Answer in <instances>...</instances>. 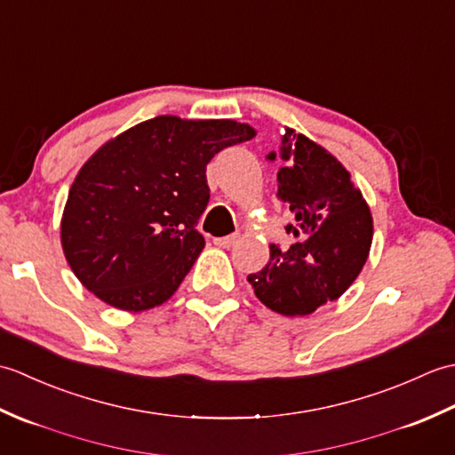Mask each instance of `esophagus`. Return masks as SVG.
<instances>
[{
	"mask_svg": "<svg viewBox=\"0 0 455 455\" xmlns=\"http://www.w3.org/2000/svg\"><path fill=\"white\" fill-rule=\"evenodd\" d=\"M238 240H240V235L236 233V235H228V236H219V238L212 240V243H215L220 248H230V246H235Z\"/></svg>",
	"mask_w": 455,
	"mask_h": 455,
	"instance_id": "obj_1",
	"label": "esophagus"
}]
</instances>
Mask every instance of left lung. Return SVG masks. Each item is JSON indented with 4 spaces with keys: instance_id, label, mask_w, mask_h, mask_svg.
<instances>
[{
    "instance_id": "obj_1",
    "label": "left lung",
    "mask_w": 455,
    "mask_h": 455,
    "mask_svg": "<svg viewBox=\"0 0 455 455\" xmlns=\"http://www.w3.org/2000/svg\"><path fill=\"white\" fill-rule=\"evenodd\" d=\"M277 197L291 211L287 250L269 246V262L248 275L256 297L275 313L308 315L352 285L370 254L373 220L362 191L332 154L287 129L279 152Z\"/></svg>"
}]
</instances>
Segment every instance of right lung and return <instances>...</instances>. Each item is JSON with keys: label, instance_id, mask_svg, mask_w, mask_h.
I'll return each instance as SVG.
<instances>
[{"label": "right lung", "instance_id": "1", "mask_svg": "<svg viewBox=\"0 0 455 455\" xmlns=\"http://www.w3.org/2000/svg\"><path fill=\"white\" fill-rule=\"evenodd\" d=\"M254 134L228 119L162 115L103 144L76 176L60 227L84 287L123 311L168 301L205 246L207 164Z\"/></svg>", "mask_w": 455, "mask_h": 455}]
</instances>
